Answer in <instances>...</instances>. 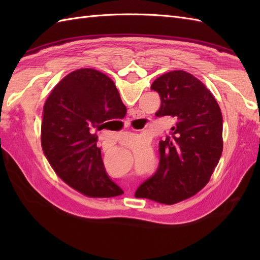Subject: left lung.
I'll return each mask as SVG.
<instances>
[{
	"label": "left lung",
	"instance_id": "8db88e82",
	"mask_svg": "<svg viewBox=\"0 0 260 260\" xmlns=\"http://www.w3.org/2000/svg\"><path fill=\"white\" fill-rule=\"evenodd\" d=\"M151 89L161 97L155 116H172L174 125L159 142L156 173L135 197L175 204L197 194L211 178L223 148L222 114L206 85L184 70L157 77Z\"/></svg>",
	"mask_w": 260,
	"mask_h": 260
}]
</instances>
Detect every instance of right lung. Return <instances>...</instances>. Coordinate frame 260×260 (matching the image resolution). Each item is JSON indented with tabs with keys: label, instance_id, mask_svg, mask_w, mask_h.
I'll list each match as a JSON object with an SVG mask.
<instances>
[{
	"label": "right lung",
	"instance_id": "right-lung-1",
	"mask_svg": "<svg viewBox=\"0 0 260 260\" xmlns=\"http://www.w3.org/2000/svg\"><path fill=\"white\" fill-rule=\"evenodd\" d=\"M126 110L114 81L96 69H77L58 82L43 106L41 146L64 183L90 198L123 194L105 171L93 131Z\"/></svg>",
	"mask_w": 260,
	"mask_h": 260
}]
</instances>
